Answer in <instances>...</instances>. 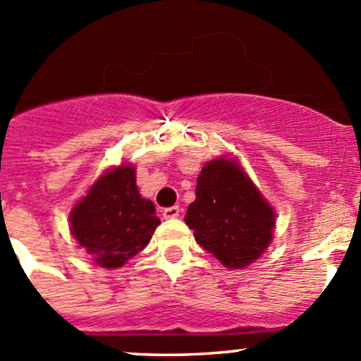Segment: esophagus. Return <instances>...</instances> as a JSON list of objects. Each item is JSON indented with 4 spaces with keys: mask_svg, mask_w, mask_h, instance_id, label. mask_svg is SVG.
<instances>
[{
    "mask_svg": "<svg viewBox=\"0 0 361 361\" xmlns=\"http://www.w3.org/2000/svg\"><path fill=\"white\" fill-rule=\"evenodd\" d=\"M180 212H181V209L178 205L168 207V209L163 210V217L164 219H176L178 215H180Z\"/></svg>",
    "mask_w": 361,
    "mask_h": 361,
    "instance_id": "1",
    "label": "esophagus"
}]
</instances>
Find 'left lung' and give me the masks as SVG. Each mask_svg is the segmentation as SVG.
Returning <instances> with one entry per match:
<instances>
[{"label": "left lung", "mask_w": 361, "mask_h": 361, "mask_svg": "<svg viewBox=\"0 0 361 361\" xmlns=\"http://www.w3.org/2000/svg\"><path fill=\"white\" fill-rule=\"evenodd\" d=\"M195 195L185 222L204 250L235 270L263 255L273 239L275 212L238 161H209Z\"/></svg>", "instance_id": "left-lung-1"}]
</instances>
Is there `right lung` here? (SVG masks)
Wrapping results in <instances>:
<instances>
[{
	"instance_id": "right-lung-1",
	"label": "right lung",
	"mask_w": 361,
	"mask_h": 361,
	"mask_svg": "<svg viewBox=\"0 0 361 361\" xmlns=\"http://www.w3.org/2000/svg\"><path fill=\"white\" fill-rule=\"evenodd\" d=\"M73 238L103 268H120L151 241L159 226L154 204L140 197L135 168H111L69 215Z\"/></svg>"
}]
</instances>
